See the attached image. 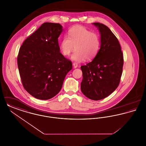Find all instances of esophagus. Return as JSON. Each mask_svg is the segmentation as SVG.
Returning <instances> with one entry per match:
<instances>
[{"label":"esophagus","mask_w":146,"mask_h":146,"mask_svg":"<svg viewBox=\"0 0 146 146\" xmlns=\"http://www.w3.org/2000/svg\"><path fill=\"white\" fill-rule=\"evenodd\" d=\"M73 67H74V68H76L78 67V64L76 63H73Z\"/></svg>","instance_id":"34e87169"}]
</instances>
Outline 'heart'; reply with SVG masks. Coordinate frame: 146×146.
Masks as SVG:
<instances>
[{
  "label": "heart",
  "mask_w": 146,
  "mask_h": 146,
  "mask_svg": "<svg viewBox=\"0 0 146 146\" xmlns=\"http://www.w3.org/2000/svg\"><path fill=\"white\" fill-rule=\"evenodd\" d=\"M101 45L99 35L80 25H76L69 29L67 37L63 38L60 48L63 55L69 56L74 50L72 60L81 62L85 58L93 59L97 54Z\"/></svg>",
  "instance_id": "obj_1"
}]
</instances>
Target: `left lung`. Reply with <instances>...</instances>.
<instances>
[{"label":"left lung","mask_w":146,"mask_h":146,"mask_svg":"<svg viewBox=\"0 0 146 146\" xmlns=\"http://www.w3.org/2000/svg\"><path fill=\"white\" fill-rule=\"evenodd\" d=\"M101 35V46L94 60L81 66V90L86 97L97 101L115 90L120 81L124 58L117 38L102 23H94Z\"/></svg>","instance_id":"8db88e82"}]
</instances>
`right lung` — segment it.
Returning <instances> with one entry per match:
<instances>
[{
	"label": "right lung",
	"instance_id": "1",
	"mask_svg": "<svg viewBox=\"0 0 146 146\" xmlns=\"http://www.w3.org/2000/svg\"><path fill=\"white\" fill-rule=\"evenodd\" d=\"M59 23L45 22L23 42L17 65L25 89L36 98L45 100L61 90L72 63L60 52Z\"/></svg>",
	"mask_w": 146,
	"mask_h": 146
}]
</instances>
